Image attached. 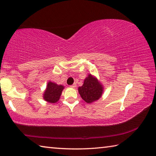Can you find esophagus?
Here are the masks:
<instances>
[{
    "label": "esophagus",
    "instance_id": "34e87169",
    "mask_svg": "<svg viewBox=\"0 0 156 156\" xmlns=\"http://www.w3.org/2000/svg\"><path fill=\"white\" fill-rule=\"evenodd\" d=\"M70 87L72 88V89H74V88L76 87V84H72V85H71Z\"/></svg>",
    "mask_w": 156,
    "mask_h": 156
}]
</instances>
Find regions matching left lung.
I'll return each mask as SVG.
<instances>
[{
  "label": "left lung",
  "mask_w": 156,
  "mask_h": 156,
  "mask_svg": "<svg viewBox=\"0 0 156 156\" xmlns=\"http://www.w3.org/2000/svg\"><path fill=\"white\" fill-rule=\"evenodd\" d=\"M104 92V87L100 81L90 73L84 79L83 86L78 87V93L83 100L92 104L100 99Z\"/></svg>",
  "instance_id": "1"
}]
</instances>
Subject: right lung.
Listing matches in <instances>:
<instances>
[{"label":"right lung","mask_w":156,"mask_h":156,"mask_svg":"<svg viewBox=\"0 0 156 156\" xmlns=\"http://www.w3.org/2000/svg\"><path fill=\"white\" fill-rule=\"evenodd\" d=\"M64 88L63 85L49 81L43 93L44 100L49 103H56L60 99Z\"/></svg>","instance_id":"right-lung-1"}]
</instances>
